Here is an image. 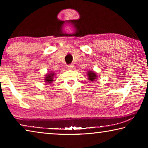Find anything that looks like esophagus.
I'll return each instance as SVG.
<instances>
[{"label":"esophagus","mask_w":148,"mask_h":148,"mask_svg":"<svg viewBox=\"0 0 148 148\" xmlns=\"http://www.w3.org/2000/svg\"><path fill=\"white\" fill-rule=\"evenodd\" d=\"M67 68H68V69H69V70H71L74 68V65L73 64L68 65V66H67Z\"/></svg>","instance_id":"esophagus-1"}]
</instances>
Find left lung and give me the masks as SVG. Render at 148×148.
<instances>
[{"label":"left lung","instance_id":"left-lung-1","mask_svg":"<svg viewBox=\"0 0 148 148\" xmlns=\"http://www.w3.org/2000/svg\"><path fill=\"white\" fill-rule=\"evenodd\" d=\"M87 77H88V79L90 82H93L95 81H97V77H98V76L96 72H95L93 70H90L88 72H87Z\"/></svg>","mask_w":148,"mask_h":148}]
</instances>
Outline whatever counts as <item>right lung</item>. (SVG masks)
<instances>
[{"mask_svg":"<svg viewBox=\"0 0 148 148\" xmlns=\"http://www.w3.org/2000/svg\"><path fill=\"white\" fill-rule=\"evenodd\" d=\"M56 73L54 72H50L49 73H47L45 75L44 77V82H46L47 84H51L52 82L53 81V78L55 77Z\"/></svg>","mask_w":148,"mask_h":148,"instance_id":"obj_1","label":"right lung"}]
</instances>
